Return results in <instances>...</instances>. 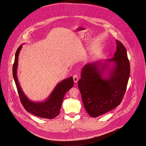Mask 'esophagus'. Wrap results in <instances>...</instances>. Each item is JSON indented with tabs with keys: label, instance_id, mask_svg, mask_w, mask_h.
<instances>
[{
	"label": "esophagus",
	"instance_id": "obj_1",
	"mask_svg": "<svg viewBox=\"0 0 146 146\" xmlns=\"http://www.w3.org/2000/svg\"><path fill=\"white\" fill-rule=\"evenodd\" d=\"M73 77V80H74V83H77L78 82V76L77 74H74Z\"/></svg>",
	"mask_w": 146,
	"mask_h": 146
}]
</instances>
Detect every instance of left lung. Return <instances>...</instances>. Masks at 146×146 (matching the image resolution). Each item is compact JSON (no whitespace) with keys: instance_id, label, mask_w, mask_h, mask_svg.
Segmentation results:
<instances>
[{"instance_id":"1","label":"left lung","mask_w":146,"mask_h":146,"mask_svg":"<svg viewBox=\"0 0 146 146\" xmlns=\"http://www.w3.org/2000/svg\"><path fill=\"white\" fill-rule=\"evenodd\" d=\"M116 51L112 58L85 65L78 86L84 107L90 116L96 117L115 108L121 103L130 76V62L123 44L116 40ZM114 63L104 78L102 73L109 63ZM102 65L100 68V66Z\"/></svg>"}]
</instances>
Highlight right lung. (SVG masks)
I'll list each match as a JSON object with an SVG mask.
<instances>
[{"label": "right lung", "mask_w": 146, "mask_h": 146, "mask_svg": "<svg viewBox=\"0 0 146 146\" xmlns=\"http://www.w3.org/2000/svg\"><path fill=\"white\" fill-rule=\"evenodd\" d=\"M21 48L22 45L16 51L13 65V76L21 102L26 111L30 113L42 118L53 119L60 114V110L65 93L73 86L74 81L73 77H70L58 83L44 102H31L22 90L17 77L18 58Z\"/></svg>", "instance_id": "1"}]
</instances>
